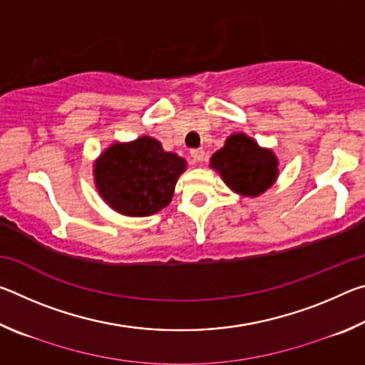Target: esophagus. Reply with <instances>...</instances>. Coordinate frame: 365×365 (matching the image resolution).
<instances>
[{"label": "esophagus", "instance_id": "esophagus-1", "mask_svg": "<svg viewBox=\"0 0 365 365\" xmlns=\"http://www.w3.org/2000/svg\"><path fill=\"white\" fill-rule=\"evenodd\" d=\"M205 156H206V153H205V150H202V148H197V150L191 151V158H193L196 163H201V160H205Z\"/></svg>", "mask_w": 365, "mask_h": 365}]
</instances>
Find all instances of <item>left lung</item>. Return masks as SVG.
<instances>
[{"mask_svg": "<svg viewBox=\"0 0 365 365\" xmlns=\"http://www.w3.org/2000/svg\"><path fill=\"white\" fill-rule=\"evenodd\" d=\"M211 169L233 193L256 197L279 178V158L243 132L227 137L225 145L211 156Z\"/></svg>", "mask_w": 365, "mask_h": 365, "instance_id": "obj_1", "label": "left lung"}]
</instances>
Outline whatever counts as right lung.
<instances>
[{
  "label": "right lung",
  "instance_id": "obj_1",
  "mask_svg": "<svg viewBox=\"0 0 365 365\" xmlns=\"http://www.w3.org/2000/svg\"><path fill=\"white\" fill-rule=\"evenodd\" d=\"M187 160L163 150L153 137L114 141L93 164L96 191L103 201L127 217H146L169 206Z\"/></svg>",
  "mask_w": 365,
  "mask_h": 365
}]
</instances>
